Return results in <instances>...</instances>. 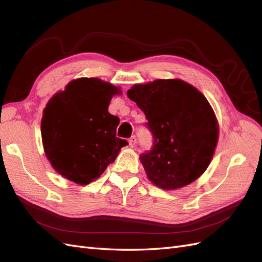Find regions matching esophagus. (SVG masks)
<instances>
[{
  "label": "esophagus",
  "mask_w": 262,
  "mask_h": 262,
  "mask_svg": "<svg viewBox=\"0 0 262 262\" xmlns=\"http://www.w3.org/2000/svg\"><path fill=\"white\" fill-rule=\"evenodd\" d=\"M136 144H137V137H131L130 139H129V145L131 146V147H134L136 146Z\"/></svg>",
  "instance_id": "obj_1"
}]
</instances>
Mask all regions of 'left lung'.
I'll list each match as a JSON object with an SVG mask.
<instances>
[{
	"instance_id": "1",
	"label": "left lung",
	"mask_w": 262,
	"mask_h": 262,
	"mask_svg": "<svg viewBox=\"0 0 262 262\" xmlns=\"http://www.w3.org/2000/svg\"><path fill=\"white\" fill-rule=\"evenodd\" d=\"M126 95L144 113L153 136L152 148L140 156L147 178L165 190L199 178L219 138L216 117L207 98L181 80L136 84Z\"/></svg>"
}]
</instances>
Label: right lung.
<instances>
[{
	"mask_svg": "<svg viewBox=\"0 0 262 262\" xmlns=\"http://www.w3.org/2000/svg\"><path fill=\"white\" fill-rule=\"evenodd\" d=\"M121 90L99 80L71 81L47 104L41 120L45 153L52 167L78 185H89L115 162L128 142L116 137L119 118L108 112Z\"/></svg>",
	"mask_w": 262,
	"mask_h": 262,
	"instance_id": "add662e5",
	"label": "right lung"
}]
</instances>
